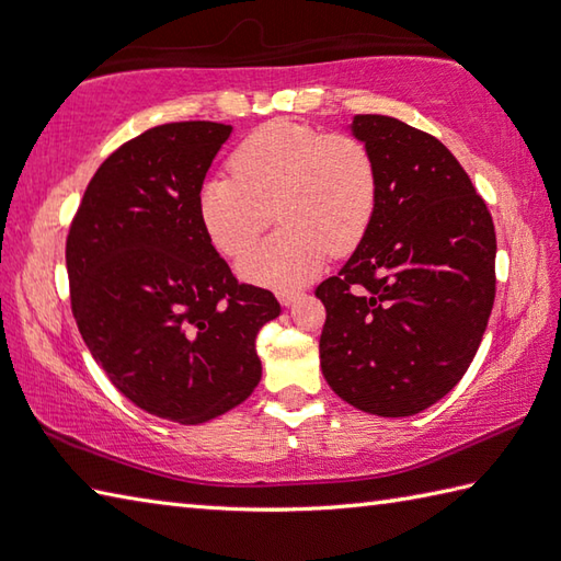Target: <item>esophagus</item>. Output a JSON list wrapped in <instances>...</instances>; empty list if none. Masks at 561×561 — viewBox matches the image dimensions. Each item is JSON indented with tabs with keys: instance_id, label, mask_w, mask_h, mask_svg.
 Wrapping results in <instances>:
<instances>
[{
	"instance_id": "obj_1",
	"label": "esophagus",
	"mask_w": 561,
	"mask_h": 561,
	"mask_svg": "<svg viewBox=\"0 0 561 561\" xmlns=\"http://www.w3.org/2000/svg\"><path fill=\"white\" fill-rule=\"evenodd\" d=\"M277 299L282 306H291L301 299V291H277Z\"/></svg>"
}]
</instances>
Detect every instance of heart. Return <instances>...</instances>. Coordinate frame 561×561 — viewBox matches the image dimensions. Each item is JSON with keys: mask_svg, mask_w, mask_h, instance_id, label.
<instances>
[{"mask_svg": "<svg viewBox=\"0 0 561 561\" xmlns=\"http://www.w3.org/2000/svg\"><path fill=\"white\" fill-rule=\"evenodd\" d=\"M231 171L202 183L197 211L217 250L238 255L278 209L283 229L238 260L241 277L262 287H299L328 253H352L374 221L378 165L354 135L272 121L238 141Z\"/></svg>", "mask_w": 561, "mask_h": 561, "instance_id": "heart-1", "label": "heart"}]
</instances>
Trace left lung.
Returning <instances> with one entry per match:
<instances>
[{
  "instance_id": "left-lung-1",
  "label": "left lung",
  "mask_w": 561,
  "mask_h": 561,
  "mask_svg": "<svg viewBox=\"0 0 561 561\" xmlns=\"http://www.w3.org/2000/svg\"><path fill=\"white\" fill-rule=\"evenodd\" d=\"M378 165L364 241L316 289L320 368L337 396L378 416L432 408L468 371L496 294L492 214L458 159L388 115H356Z\"/></svg>"
}]
</instances>
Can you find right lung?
Listing matches in <instances>:
<instances>
[{
  "mask_svg": "<svg viewBox=\"0 0 561 561\" xmlns=\"http://www.w3.org/2000/svg\"><path fill=\"white\" fill-rule=\"evenodd\" d=\"M231 125L190 121L125 141L91 178L67 236L71 313L123 396L202 424L255 390L260 328L279 316L211 245L197 195Z\"/></svg>",
  "mask_w": 561,
  "mask_h": 561,
  "instance_id": "right-lung-1",
  "label": "right lung"
}]
</instances>
